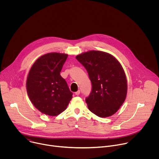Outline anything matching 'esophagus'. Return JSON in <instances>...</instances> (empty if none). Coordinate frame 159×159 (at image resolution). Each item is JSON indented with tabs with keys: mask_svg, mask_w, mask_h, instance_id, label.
<instances>
[{
	"mask_svg": "<svg viewBox=\"0 0 159 159\" xmlns=\"http://www.w3.org/2000/svg\"><path fill=\"white\" fill-rule=\"evenodd\" d=\"M80 90H78L77 92H75V95H76V96H79V95L80 94Z\"/></svg>",
	"mask_w": 159,
	"mask_h": 159,
	"instance_id": "obj_1",
	"label": "esophagus"
}]
</instances>
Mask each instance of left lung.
<instances>
[{"label": "left lung", "instance_id": "obj_1", "mask_svg": "<svg viewBox=\"0 0 159 159\" xmlns=\"http://www.w3.org/2000/svg\"><path fill=\"white\" fill-rule=\"evenodd\" d=\"M76 59L92 83L91 92L85 99L89 109L101 118L114 115L127 93V80L120 63L107 53L95 50L80 54Z\"/></svg>", "mask_w": 159, "mask_h": 159}]
</instances>
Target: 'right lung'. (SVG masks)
<instances>
[{
  "instance_id": "1",
  "label": "right lung",
  "mask_w": 159,
  "mask_h": 159,
  "mask_svg": "<svg viewBox=\"0 0 159 159\" xmlns=\"http://www.w3.org/2000/svg\"><path fill=\"white\" fill-rule=\"evenodd\" d=\"M68 55L49 53L36 60L26 81L28 96L36 108L44 115L57 116L69 105L72 93L60 73Z\"/></svg>"
}]
</instances>
